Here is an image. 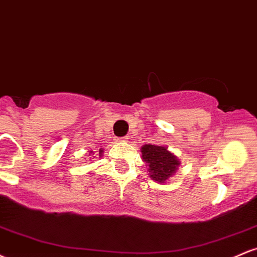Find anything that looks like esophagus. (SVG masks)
Here are the masks:
<instances>
[{
	"label": "esophagus",
	"instance_id": "1",
	"mask_svg": "<svg viewBox=\"0 0 257 257\" xmlns=\"http://www.w3.org/2000/svg\"><path fill=\"white\" fill-rule=\"evenodd\" d=\"M116 141H117V143H126V141H128V138H126V137L117 138Z\"/></svg>",
	"mask_w": 257,
	"mask_h": 257
}]
</instances>
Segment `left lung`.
<instances>
[{
    "label": "left lung",
    "mask_w": 257,
    "mask_h": 257,
    "mask_svg": "<svg viewBox=\"0 0 257 257\" xmlns=\"http://www.w3.org/2000/svg\"><path fill=\"white\" fill-rule=\"evenodd\" d=\"M143 161L149 167V175L155 181L164 184L178 170L180 161L175 155L168 151L167 147L146 144L141 147Z\"/></svg>",
    "instance_id": "8db88e82"
}]
</instances>
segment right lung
<instances>
[{
	"label": "right lung",
	"instance_id": "right-lung-1",
	"mask_svg": "<svg viewBox=\"0 0 257 257\" xmlns=\"http://www.w3.org/2000/svg\"><path fill=\"white\" fill-rule=\"evenodd\" d=\"M102 152H104V151H102V149H100L99 150V156H100V157H101V156H102ZM90 153H93V151H90Z\"/></svg>",
	"mask_w": 257,
	"mask_h": 257
}]
</instances>
